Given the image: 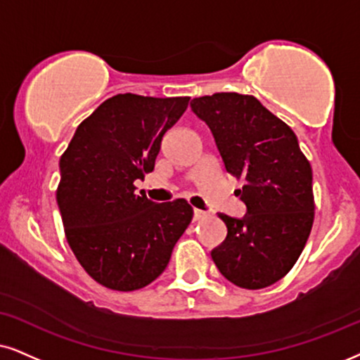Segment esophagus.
Masks as SVG:
<instances>
[{
	"instance_id": "34e87169",
	"label": "esophagus",
	"mask_w": 360,
	"mask_h": 360,
	"mask_svg": "<svg viewBox=\"0 0 360 360\" xmlns=\"http://www.w3.org/2000/svg\"><path fill=\"white\" fill-rule=\"evenodd\" d=\"M207 217H209V212L201 211V209H194V221H202V219H207Z\"/></svg>"
}]
</instances>
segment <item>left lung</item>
<instances>
[{"label": "left lung", "mask_w": 360, "mask_h": 360, "mask_svg": "<svg viewBox=\"0 0 360 360\" xmlns=\"http://www.w3.org/2000/svg\"><path fill=\"white\" fill-rule=\"evenodd\" d=\"M191 109L211 129L226 171L244 179L245 214H219L227 236L212 261L239 288H267L292 269L311 234V165L294 131L254 96L216 93L194 98Z\"/></svg>", "instance_id": "1"}]
</instances>
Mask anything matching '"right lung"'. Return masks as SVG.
Segmentation results:
<instances>
[{
	"label": "right lung",
	"instance_id": "obj_1",
	"mask_svg": "<svg viewBox=\"0 0 360 360\" xmlns=\"http://www.w3.org/2000/svg\"><path fill=\"white\" fill-rule=\"evenodd\" d=\"M189 98L116 94L81 122L59 159L56 201L84 271L115 290L151 284L193 219L186 199L154 202L134 181L154 169L162 136Z\"/></svg>",
	"mask_w": 360,
	"mask_h": 360
}]
</instances>
